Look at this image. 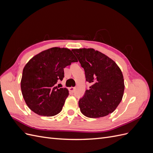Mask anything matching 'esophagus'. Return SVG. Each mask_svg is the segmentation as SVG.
I'll return each instance as SVG.
<instances>
[{"instance_id": "34e87169", "label": "esophagus", "mask_w": 153, "mask_h": 153, "mask_svg": "<svg viewBox=\"0 0 153 153\" xmlns=\"http://www.w3.org/2000/svg\"><path fill=\"white\" fill-rule=\"evenodd\" d=\"M75 89H76L75 87H69V91H70L71 92H74V91H75Z\"/></svg>"}]
</instances>
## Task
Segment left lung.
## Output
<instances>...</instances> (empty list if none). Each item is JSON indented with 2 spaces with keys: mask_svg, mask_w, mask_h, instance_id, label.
<instances>
[{
  "mask_svg": "<svg viewBox=\"0 0 153 153\" xmlns=\"http://www.w3.org/2000/svg\"><path fill=\"white\" fill-rule=\"evenodd\" d=\"M71 50L84 69L86 81L92 84L78 101L80 112L89 118L105 117L112 113L124 94L121 69L112 59L93 48Z\"/></svg>",
  "mask_w": 153,
  "mask_h": 153,
  "instance_id": "left-lung-1",
  "label": "left lung"
}]
</instances>
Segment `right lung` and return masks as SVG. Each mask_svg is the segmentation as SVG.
<instances>
[{
    "label": "right lung",
    "instance_id": "1",
    "mask_svg": "<svg viewBox=\"0 0 153 153\" xmlns=\"http://www.w3.org/2000/svg\"><path fill=\"white\" fill-rule=\"evenodd\" d=\"M77 59L66 48L53 47L37 54L23 69L21 90L28 107L38 115L51 117L62 109L69 95L55 84L64 78V68Z\"/></svg>",
    "mask_w": 153,
    "mask_h": 153
}]
</instances>
